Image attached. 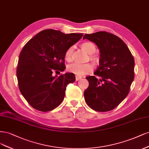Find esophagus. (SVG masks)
I'll use <instances>...</instances> for the list:
<instances>
[{
  "instance_id": "34e87169",
  "label": "esophagus",
  "mask_w": 149,
  "mask_h": 149,
  "mask_svg": "<svg viewBox=\"0 0 149 149\" xmlns=\"http://www.w3.org/2000/svg\"><path fill=\"white\" fill-rule=\"evenodd\" d=\"M81 78V77H80V76H79V75H76V76H75V80H76L77 81L79 80Z\"/></svg>"
}]
</instances>
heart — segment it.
Wrapping results in <instances>:
<instances>
[{"mask_svg": "<svg viewBox=\"0 0 149 149\" xmlns=\"http://www.w3.org/2000/svg\"><path fill=\"white\" fill-rule=\"evenodd\" d=\"M82 48L90 54H92L95 52V46L92 42H87L82 45ZM72 52V47H70L65 54V57L68 61L71 60V55ZM93 65L90 64H79L73 63L68 66V70L72 73L79 76L87 75L93 70Z\"/></svg>", "mask_w": 149, "mask_h": 149, "instance_id": "heart-1", "label": "heart"}]
</instances>
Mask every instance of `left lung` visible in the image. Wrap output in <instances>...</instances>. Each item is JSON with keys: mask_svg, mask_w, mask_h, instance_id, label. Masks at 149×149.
Here are the masks:
<instances>
[{"mask_svg": "<svg viewBox=\"0 0 149 149\" xmlns=\"http://www.w3.org/2000/svg\"><path fill=\"white\" fill-rule=\"evenodd\" d=\"M83 39L93 42L100 50L99 66L94 72L100 77H86L88 87L85 100L95 111L112 110L127 96L134 78V59L121 39L111 33L98 31L85 34Z\"/></svg>", "mask_w": 149, "mask_h": 149, "instance_id": "left-lung-1", "label": "left lung"}]
</instances>
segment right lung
I'll return each instance as SVG.
<instances>
[{"label":"right lung","mask_w":149,"mask_h":149,"mask_svg":"<svg viewBox=\"0 0 149 149\" xmlns=\"http://www.w3.org/2000/svg\"><path fill=\"white\" fill-rule=\"evenodd\" d=\"M82 33L64 34L59 30H45L24 46L19 56L17 76L23 97L38 111H51L62 103L66 87L73 83V73L60 76L52 72L65 69V54L78 42Z\"/></svg>","instance_id":"obj_1"}]
</instances>
